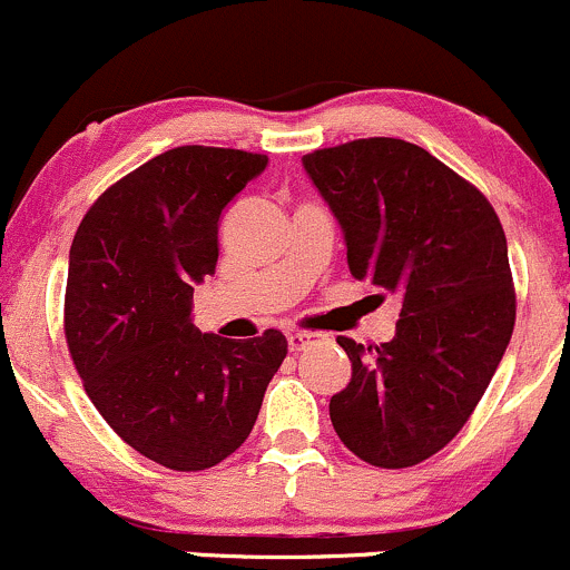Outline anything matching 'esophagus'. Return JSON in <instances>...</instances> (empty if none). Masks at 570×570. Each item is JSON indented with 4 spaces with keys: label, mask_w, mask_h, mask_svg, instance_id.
Masks as SVG:
<instances>
[{
    "label": "esophagus",
    "mask_w": 570,
    "mask_h": 570,
    "mask_svg": "<svg viewBox=\"0 0 570 570\" xmlns=\"http://www.w3.org/2000/svg\"><path fill=\"white\" fill-rule=\"evenodd\" d=\"M318 340H326V334L321 332H302V328H293V332H287V348L291 351H304L307 345L318 343Z\"/></svg>",
    "instance_id": "1"
}]
</instances>
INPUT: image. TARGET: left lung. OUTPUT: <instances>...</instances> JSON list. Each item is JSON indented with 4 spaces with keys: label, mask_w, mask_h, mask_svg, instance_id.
Wrapping results in <instances>:
<instances>
[{
    "label": "left lung",
    "mask_w": 570,
    "mask_h": 570,
    "mask_svg": "<svg viewBox=\"0 0 570 570\" xmlns=\"http://www.w3.org/2000/svg\"><path fill=\"white\" fill-rule=\"evenodd\" d=\"M302 161L343 227L351 274L379 298L401 296L390 343L337 337L351 381L328 416L356 459L414 466L466 425L513 334L502 222L478 186L403 139H354Z\"/></svg>",
    "instance_id": "1"
}]
</instances>
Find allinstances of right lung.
I'll return each mask as SVG.
<instances>
[{"label":"right lung","mask_w":570,"mask_h":570,"mask_svg":"<svg viewBox=\"0 0 570 570\" xmlns=\"http://www.w3.org/2000/svg\"><path fill=\"white\" fill-rule=\"evenodd\" d=\"M268 156L184 145L111 184L70 246L66 340L87 397L145 459L199 472L252 433L287 340L191 326V283L214 274L222 208Z\"/></svg>","instance_id":"1"}]
</instances>
